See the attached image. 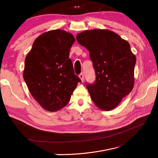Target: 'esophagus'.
Here are the masks:
<instances>
[{
  "label": "esophagus",
  "instance_id": "1",
  "mask_svg": "<svg viewBox=\"0 0 158 158\" xmlns=\"http://www.w3.org/2000/svg\"><path fill=\"white\" fill-rule=\"evenodd\" d=\"M79 77L80 79H81V81L82 82H84V74L83 73H81L79 75Z\"/></svg>",
  "mask_w": 158,
  "mask_h": 158
}]
</instances>
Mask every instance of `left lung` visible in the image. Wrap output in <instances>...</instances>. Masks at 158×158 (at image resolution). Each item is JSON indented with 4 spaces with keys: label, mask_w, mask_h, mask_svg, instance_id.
<instances>
[{
    "label": "left lung",
    "mask_w": 158,
    "mask_h": 158,
    "mask_svg": "<svg viewBox=\"0 0 158 158\" xmlns=\"http://www.w3.org/2000/svg\"><path fill=\"white\" fill-rule=\"evenodd\" d=\"M77 40L89 51L96 80L86 87L95 105L110 111L133 89L136 57L130 44L114 32L93 29L77 34Z\"/></svg>",
    "instance_id": "8db88e82"
}]
</instances>
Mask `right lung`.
<instances>
[{
  "mask_svg": "<svg viewBox=\"0 0 158 158\" xmlns=\"http://www.w3.org/2000/svg\"><path fill=\"white\" fill-rule=\"evenodd\" d=\"M74 41L73 35L65 31H47L37 37L26 56L23 79L45 110L56 111L65 106L81 82L69 58Z\"/></svg>",
  "mask_w": 158,
  "mask_h": 158,
  "instance_id": "obj_1",
  "label": "right lung"
}]
</instances>
